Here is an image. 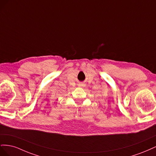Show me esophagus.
<instances>
[{
  "instance_id": "obj_1",
  "label": "esophagus",
  "mask_w": 156,
  "mask_h": 156,
  "mask_svg": "<svg viewBox=\"0 0 156 156\" xmlns=\"http://www.w3.org/2000/svg\"><path fill=\"white\" fill-rule=\"evenodd\" d=\"M83 84H80V85H79V87H83Z\"/></svg>"
}]
</instances>
